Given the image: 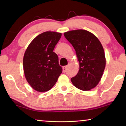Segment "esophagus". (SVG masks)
<instances>
[{
	"instance_id": "esophagus-1",
	"label": "esophagus",
	"mask_w": 126,
	"mask_h": 126,
	"mask_svg": "<svg viewBox=\"0 0 126 126\" xmlns=\"http://www.w3.org/2000/svg\"><path fill=\"white\" fill-rule=\"evenodd\" d=\"M67 68H68V65H65V66H64L63 67V72H65L66 71H67Z\"/></svg>"
}]
</instances>
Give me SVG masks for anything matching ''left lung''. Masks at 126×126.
I'll return each instance as SVG.
<instances>
[{
	"mask_svg": "<svg viewBox=\"0 0 126 126\" xmlns=\"http://www.w3.org/2000/svg\"><path fill=\"white\" fill-rule=\"evenodd\" d=\"M64 35L73 46L79 62L77 74L71 78L72 83L84 91L94 88L101 80L106 66L105 54L101 42L86 30L69 31Z\"/></svg>",
	"mask_w": 126,
	"mask_h": 126,
	"instance_id": "8db88e82",
	"label": "left lung"
}]
</instances>
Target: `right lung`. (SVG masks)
Wrapping results in <instances>:
<instances>
[{
  "label": "right lung",
  "instance_id": "1",
  "mask_svg": "<svg viewBox=\"0 0 126 126\" xmlns=\"http://www.w3.org/2000/svg\"><path fill=\"white\" fill-rule=\"evenodd\" d=\"M61 33L46 32L36 37L28 47L23 58L25 78L35 91L44 92L54 86L62 72L58 56L53 52Z\"/></svg>",
  "mask_w": 126,
  "mask_h": 126
}]
</instances>
